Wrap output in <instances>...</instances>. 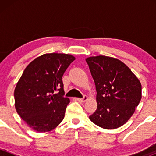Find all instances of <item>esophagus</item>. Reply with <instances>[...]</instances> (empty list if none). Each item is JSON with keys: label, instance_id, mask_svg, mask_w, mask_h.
I'll list each match as a JSON object with an SVG mask.
<instances>
[{"label": "esophagus", "instance_id": "obj_1", "mask_svg": "<svg viewBox=\"0 0 156 156\" xmlns=\"http://www.w3.org/2000/svg\"><path fill=\"white\" fill-rule=\"evenodd\" d=\"M78 101L81 102V103H85L86 101L87 100V97H86V96H84L83 98H80V99H78Z\"/></svg>", "mask_w": 156, "mask_h": 156}]
</instances>
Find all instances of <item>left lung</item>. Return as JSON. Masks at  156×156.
<instances>
[{
    "label": "left lung",
    "instance_id": "8db88e82",
    "mask_svg": "<svg viewBox=\"0 0 156 156\" xmlns=\"http://www.w3.org/2000/svg\"><path fill=\"white\" fill-rule=\"evenodd\" d=\"M86 62L97 92V108L90 120L107 130L120 127L133 115L140 102V81L116 58L100 55L86 58Z\"/></svg>",
    "mask_w": 156,
    "mask_h": 156
}]
</instances>
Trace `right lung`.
Here are the masks:
<instances>
[{"label":"right lung","mask_w":156,"mask_h":156,"mask_svg":"<svg viewBox=\"0 0 156 156\" xmlns=\"http://www.w3.org/2000/svg\"><path fill=\"white\" fill-rule=\"evenodd\" d=\"M75 59L71 54L45 53L30 62L17 82L16 110L35 131H50L63 120L70 100L63 97L62 78Z\"/></svg>","instance_id":"add662e5"}]
</instances>
